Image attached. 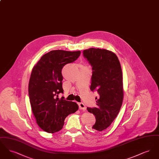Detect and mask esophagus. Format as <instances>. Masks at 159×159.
<instances>
[{
    "label": "esophagus",
    "mask_w": 159,
    "mask_h": 159,
    "mask_svg": "<svg viewBox=\"0 0 159 159\" xmlns=\"http://www.w3.org/2000/svg\"><path fill=\"white\" fill-rule=\"evenodd\" d=\"M79 108L83 111H85L86 108V106H84V104L82 103V102H80L79 103Z\"/></svg>",
    "instance_id": "esophagus-1"
}]
</instances>
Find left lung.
I'll list each match as a JSON object with an SVG mask.
<instances>
[{
    "instance_id": "8db88e82",
    "label": "left lung",
    "mask_w": 159,
    "mask_h": 159,
    "mask_svg": "<svg viewBox=\"0 0 159 159\" xmlns=\"http://www.w3.org/2000/svg\"><path fill=\"white\" fill-rule=\"evenodd\" d=\"M83 56L92 67L91 90L97 91V106L87 108L95 115L96 122L92 127L101 132L108 128L120 110L123 99L121 66L115 53L104 49L83 51Z\"/></svg>"
}]
</instances>
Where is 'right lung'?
Listing matches in <instances>:
<instances>
[{
	"instance_id": "obj_1",
	"label": "right lung",
	"mask_w": 159,
	"mask_h": 159,
	"mask_svg": "<svg viewBox=\"0 0 159 159\" xmlns=\"http://www.w3.org/2000/svg\"><path fill=\"white\" fill-rule=\"evenodd\" d=\"M80 55V51H51L43 55L33 68L29 83L31 107L38 126L46 132L60 130L66 117L79 109L76 102L64 97L60 99L58 94L63 93L62 69Z\"/></svg>"
}]
</instances>
